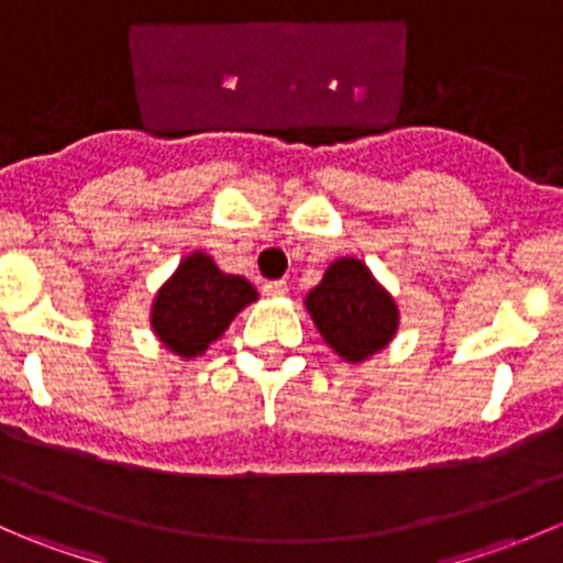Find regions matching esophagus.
<instances>
[{"mask_svg":"<svg viewBox=\"0 0 563 563\" xmlns=\"http://www.w3.org/2000/svg\"><path fill=\"white\" fill-rule=\"evenodd\" d=\"M264 294H266V297H286V294H288V283L286 280L264 283Z\"/></svg>","mask_w":563,"mask_h":563,"instance_id":"34e87169","label":"esophagus"}]
</instances>
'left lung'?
<instances>
[{
    "label": "left lung",
    "instance_id": "left-lung-1",
    "mask_svg": "<svg viewBox=\"0 0 563 563\" xmlns=\"http://www.w3.org/2000/svg\"><path fill=\"white\" fill-rule=\"evenodd\" d=\"M323 343L340 360L360 365L391 343L400 327L395 299L360 258H338L305 297Z\"/></svg>",
    "mask_w": 563,
    "mask_h": 563
}]
</instances>
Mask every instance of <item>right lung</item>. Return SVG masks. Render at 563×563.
Segmentation results:
<instances>
[{"label":"right lung","instance_id":"1","mask_svg":"<svg viewBox=\"0 0 563 563\" xmlns=\"http://www.w3.org/2000/svg\"><path fill=\"white\" fill-rule=\"evenodd\" d=\"M258 299L242 275H229L212 255L192 250L157 288L152 302V332L181 360L201 356L229 329L240 310Z\"/></svg>","mask_w":563,"mask_h":563}]
</instances>
